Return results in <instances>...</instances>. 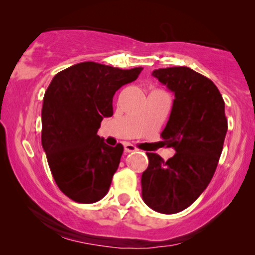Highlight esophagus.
<instances>
[{"label": "esophagus", "mask_w": 255, "mask_h": 255, "mask_svg": "<svg viewBox=\"0 0 255 255\" xmlns=\"http://www.w3.org/2000/svg\"><path fill=\"white\" fill-rule=\"evenodd\" d=\"M125 151L126 152H134V151H137V148L134 145L129 144V142H126V144H125Z\"/></svg>", "instance_id": "obj_1"}]
</instances>
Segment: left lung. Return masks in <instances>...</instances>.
Segmentation results:
<instances>
[{
  "instance_id": "left-lung-1",
  "label": "left lung",
  "mask_w": 255,
  "mask_h": 255,
  "mask_svg": "<svg viewBox=\"0 0 255 255\" xmlns=\"http://www.w3.org/2000/svg\"><path fill=\"white\" fill-rule=\"evenodd\" d=\"M152 75L175 95L160 135L176 153L168 160L146 153L141 194L152 210L171 215L191 206L209 186L223 150L228 120L223 97L209 78L188 67L159 68Z\"/></svg>"
}]
</instances>
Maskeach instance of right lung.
Wrapping results in <instances>:
<instances>
[{"mask_svg": "<svg viewBox=\"0 0 255 255\" xmlns=\"http://www.w3.org/2000/svg\"><path fill=\"white\" fill-rule=\"evenodd\" d=\"M141 71L81 62L57 73L45 91L42 146L55 182L72 200L92 204L109 191L124 146L111 147L97 131L113 116L116 91Z\"/></svg>", "mask_w": 255, "mask_h": 255, "instance_id": "add662e5", "label": "right lung"}]
</instances>
